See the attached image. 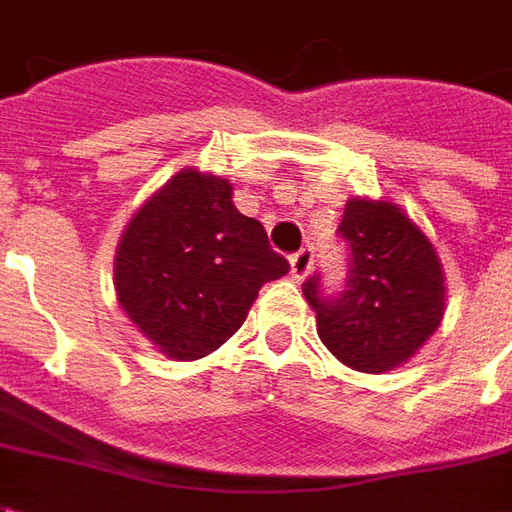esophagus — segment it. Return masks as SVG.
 <instances>
[{
  "label": "esophagus",
  "instance_id": "1",
  "mask_svg": "<svg viewBox=\"0 0 512 512\" xmlns=\"http://www.w3.org/2000/svg\"><path fill=\"white\" fill-rule=\"evenodd\" d=\"M312 263H315V255H312V246H304V249H299L296 255H290V274H293V279L296 282H301V279L310 274Z\"/></svg>",
  "mask_w": 512,
  "mask_h": 512
}]
</instances>
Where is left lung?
<instances>
[{"instance_id": "left-lung-1", "label": "left lung", "mask_w": 512, "mask_h": 512, "mask_svg": "<svg viewBox=\"0 0 512 512\" xmlns=\"http://www.w3.org/2000/svg\"><path fill=\"white\" fill-rule=\"evenodd\" d=\"M340 235L351 249L340 296H323L318 274L304 282L318 337L343 365L386 373L417 354L444 318V271L428 235L395 202L348 200Z\"/></svg>"}]
</instances>
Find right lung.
<instances>
[{
  "label": "right lung",
  "instance_id": "1",
  "mask_svg": "<svg viewBox=\"0 0 512 512\" xmlns=\"http://www.w3.org/2000/svg\"><path fill=\"white\" fill-rule=\"evenodd\" d=\"M288 268L263 224L233 205L230 180L189 167L128 222L117 244L115 290L161 354L191 362L227 343L260 288Z\"/></svg>",
  "mask_w": 512,
  "mask_h": 512
}]
</instances>
